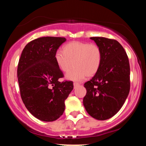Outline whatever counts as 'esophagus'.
Masks as SVG:
<instances>
[{
    "label": "esophagus",
    "instance_id": "34e87169",
    "mask_svg": "<svg viewBox=\"0 0 146 146\" xmlns=\"http://www.w3.org/2000/svg\"><path fill=\"white\" fill-rule=\"evenodd\" d=\"M79 85V84L78 83H77V82H74L73 83V86H74V88H76V86H78Z\"/></svg>",
    "mask_w": 146,
    "mask_h": 146
}]
</instances>
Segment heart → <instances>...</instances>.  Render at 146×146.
<instances>
[{"label": "heart", "mask_w": 146, "mask_h": 146, "mask_svg": "<svg viewBox=\"0 0 146 146\" xmlns=\"http://www.w3.org/2000/svg\"><path fill=\"white\" fill-rule=\"evenodd\" d=\"M55 60L61 71H68L66 78L68 80L80 81L86 76L95 75L102 61V51L99 46L83 42H71L66 44L63 51H56Z\"/></svg>", "instance_id": "1"}]
</instances>
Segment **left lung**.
Here are the masks:
<instances>
[{
  "label": "left lung",
  "instance_id": "left-lung-1",
  "mask_svg": "<svg viewBox=\"0 0 146 146\" xmlns=\"http://www.w3.org/2000/svg\"><path fill=\"white\" fill-rule=\"evenodd\" d=\"M102 51L99 70L84 84L87 93L83 99L91 117L105 120L122 107L130 90V67L124 49L118 41L104 37H91Z\"/></svg>",
  "mask_w": 146,
  "mask_h": 146
}]
</instances>
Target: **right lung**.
Returning a JSON list of instances; mask_svg holds the SVG:
<instances>
[{
	"label": "right lung",
	"mask_w": 146,
	"mask_h": 146,
	"mask_svg": "<svg viewBox=\"0 0 146 146\" xmlns=\"http://www.w3.org/2000/svg\"><path fill=\"white\" fill-rule=\"evenodd\" d=\"M66 39L44 36L29 42L19 59L17 77L22 100L35 117L55 121L63 114L65 100L73 89V82H60L62 72L55 60L56 51Z\"/></svg>",
	"instance_id": "right-lung-1"
}]
</instances>
